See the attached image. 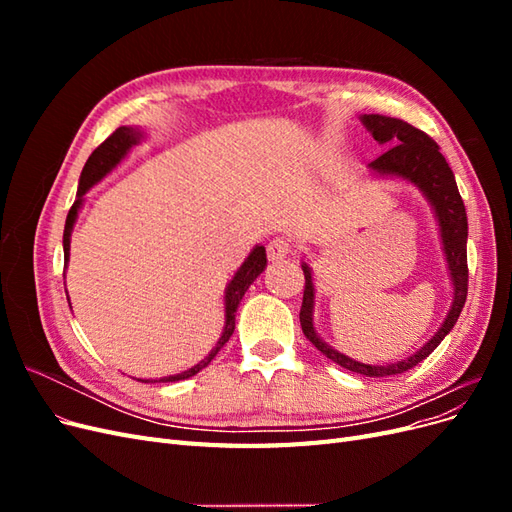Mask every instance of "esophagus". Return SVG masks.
Returning a JSON list of instances; mask_svg holds the SVG:
<instances>
[{
    "label": "esophagus",
    "mask_w": 512,
    "mask_h": 512,
    "mask_svg": "<svg viewBox=\"0 0 512 512\" xmlns=\"http://www.w3.org/2000/svg\"><path fill=\"white\" fill-rule=\"evenodd\" d=\"M267 254H269V260H284L290 254V243L284 237H275L267 245Z\"/></svg>",
    "instance_id": "obj_1"
}]
</instances>
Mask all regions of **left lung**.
Returning a JSON list of instances; mask_svg holds the SVG:
<instances>
[{
    "label": "left lung",
    "mask_w": 512,
    "mask_h": 512,
    "mask_svg": "<svg viewBox=\"0 0 512 512\" xmlns=\"http://www.w3.org/2000/svg\"><path fill=\"white\" fill-rule=\"evenodd\" d=\"M365 130L374 136V141L386 151L378 160L369 164V175L376 179H397L414 185V188L425 196L433 211V220L438 224V235L444 262L448 269V280L453 286V301L448 307L438 331L433 333L427 342L412 352L406 359L393 363H363L352 356L335 350L331 344L324 342L320 333L314 327V312H316V284L312 267L303 260L301 269L305 275V292L301 305V329L305 337L312 342L327 359L337 363L339 367L350 369L354 374L369 376V378H384L404 374L410 367L418 365L423 359L440 346L442 339L453 331L455 322L461 314L463 305L468 297V215L463 207L461 194L457 190V181L451 166L446 164L438 145L431 138L416 130L410 123L384 117V115H361L359 117Z\"/></svg>",
    "instance_id": "left-lung-1"
}]
</instances>
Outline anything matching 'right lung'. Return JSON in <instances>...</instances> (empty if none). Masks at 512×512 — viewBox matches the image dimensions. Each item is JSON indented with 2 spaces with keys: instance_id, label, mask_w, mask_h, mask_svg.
Returning a JSON list of instances; mask_svg holds the SVG:
<instances>
[{
  "instance_id": "right-lung-1",
  "label": "right lung",
  "mask_w": 512,
  "mask_h": 512,
  "mask_svg": "<svg viewBox=\"0 0 512 512\" xmlns=\"http://www.w3.org/2000/svg\"><path fill=\"white\" fill-rule=\"evenodd\" d=\"M147 138V132L141 126H121L117 128L111 136L106 138V141L91 153L89 160L83 166V173L79 179V190H76V200L72 209L68 211V218H66V228H64V267H68L70 262V239H72V230L76 224V218H79V211L83 209L85 203V194L98 185L106 175H111L113 170L130 156V151L141 145ZM267 269V252H265V245H254L252 252L247 254V258L243 260V265L237 269V273L232 275V280L226 284L224 290V329L222 335L218 339V344L211 348V352L205 356L203 361H198L196 365H192L190 369L181 371V374L175 376H164L160 380H151V382H177V380H185V378H192L196 376L198 371H203L213 359L215 354H218L224 344L230 339V335L235 333V314L241 305L243 294L247 292L254 284L256 277ZM70 303V297H68ZM141 382H149V378L141 380Z\"/></svg>"
}]
</instances>
